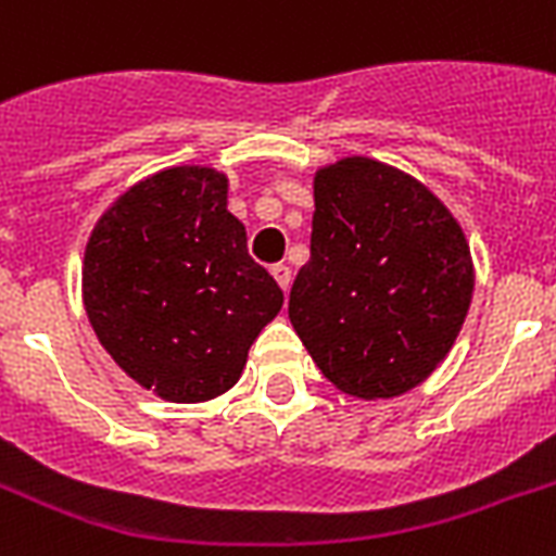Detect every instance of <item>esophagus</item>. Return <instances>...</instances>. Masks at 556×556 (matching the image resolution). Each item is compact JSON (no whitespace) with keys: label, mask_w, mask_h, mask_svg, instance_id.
<instances>
[{"label":"esophagus","mask_w":556,"mask_h":556,"mask_svg":"<svg viewBox=\"0 0 556 556\" xmlns=\"http://www.w3.org/2000/svg\"><path fill=\"white\" fill-rule=\"evenodd\" d=\"M270 274H274V279H277V286L288 294V288H291V268H288V265H274Z\"/></svg>","instance_id":"esophagus-1"}]
</instances>
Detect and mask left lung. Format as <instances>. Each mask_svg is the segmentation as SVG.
I'll return each instance as SVG.
<instances>
[{
    "label": "left lung",
    "instance_id": "obj_1",
    "mask_svg": "<svg viewBox=\"0 0 556 556\" xmlns=\"http://www.w3.org/2000/svg\"><path fill=\"white\" fill-rule=\"evenodd\" d=\"M456 216L418 178L352 155L314 176L312 260L288 317L326 378L352 397H397L430 378L473 300Z\"/></svg>",
    "mask_w": 556,
    "mask_h": 556
}]
</instances>
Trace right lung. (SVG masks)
<instances>
[{
    "instance_id": "obj_1",
    "label": "right lung",
    "mask_w": 556,
    "mask_h": 556,
    "mask_svg": "<svg viewBox=\"0 0 556 556\" xmlns=\"http://www.w3.org/2000/svg\"><path fill=\"white\" fill-rule=\"evenodd\" d=\"M83 305L100 346L135 383L199 404L239 380L282 291L248 256L225 173L185 164L132 185L98 218Z\"/></svg>"
}]
</instances>
